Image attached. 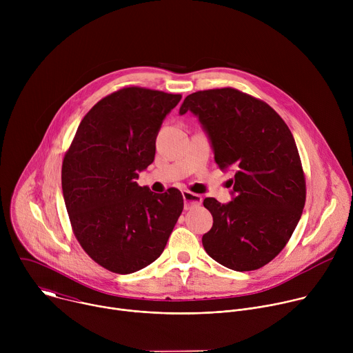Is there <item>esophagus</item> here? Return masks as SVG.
<instances>
[{"label":"esophagus","mask_w":353,"mask_h":353,"mask_svg":"<svg viewBox=\"0 0 353 353\" xmlns=\"http://www.w3.org/2000/svg\"><path fill=\"white\" fill-rule=\"evenodd\" d=\"M181 194H183L184 208H185V210H190V208H192V207H198V205H201V203H203V196L198 195V194L190 192V191H187V190H184Z\"/></svg>","instance_id":"obj_1"}]
</instances>
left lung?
Wrapping results in <instances>:
<instances>
[{"label": "left lung", "mask_w": 353, "mask_h": 353, "mask_svg": "<svg viewBox=\"0 0 353 353\" xmlns=\"http://www.w3.org/2000/svg\"><path fill=\"white\" fill-rule=\"evenodd\" d=\"M187 112L208 135L221 170L234 172L230 203L204 199L214 223L203 245L226 268L259 270L281 253L305 208L294 138L272 108L233 88L188 94L179 113Z\"/></svg>", "instance_id": "1"}]
</instances>
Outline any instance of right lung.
<instances>
[{
  "label": "right lung",
  "mask_w": 353,
  "mask_h": 353,
  "mask_svg": "<svg viewBox=\"0 0 353 353\" xmlns=\"http://www.w3.org/2000/svg\"><path fill=\"white\" fill-rule=\"evenodd\" d=\"M181 94L124 88L81 121L63 161L67 212L86 254L116 274L152 264L183 211L177 188L157 194L137 183L155 159L157 137Z\"/></svg>",
  "instance_id": "obj_1"
}]
</instances>
